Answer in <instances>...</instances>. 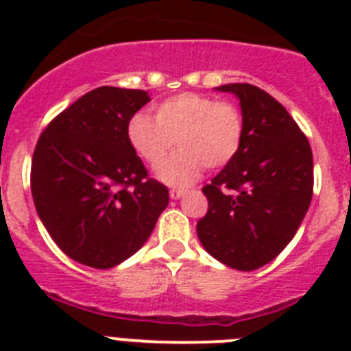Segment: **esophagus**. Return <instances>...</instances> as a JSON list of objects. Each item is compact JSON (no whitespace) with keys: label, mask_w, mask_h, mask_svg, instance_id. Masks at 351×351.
I'll use <instances>...</instances> for the list:
<instances>
[{"label":"esophagus","mask_w":351,"mask_h":351,"mask_svg":"<svg viewBox=\"0 0 351 351\" xmlns=\"http://www.w3.org/2000/svg\"><path fill=\"white\" fill-rule=\"evenodd\" d=\"M184 195H187V189H184V187H173L169 191V197L173 198V200H178V198H182Z\"/></svg>","instance_id":"esophagus-1"}]
</instances>
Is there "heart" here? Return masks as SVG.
<instances>
[{
	"mask_svg": "<svg viewBox=\"0 0 351 351\" xmlns=\"http://www.w3.org/2000/svg\"><path fill=\"white\" fill-rule=\"evenodd\" d=\"M244 120L234 106L198 93H182L156 107L154 118L145 112L127 121L132 151L151 167H158L175 142L180 145L158 169L169 186H189L204 167L220 169L239 153Z\"/></svg>",
	"mask_w": 351,
	"mask_h": 351,
	"instance_id": "1",
	"label": "heart"
}]
</instances>
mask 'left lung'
Here are the masks:
<instances>
[{
  "mask_svg": "<svg viewBox=\"0 0 351 351\" xmlns=\"http://www.w3.org/2000/svg\"><path fill=\"white\" fill-rule=\"evenodd\" d=\"M239 98L244 132L239 153L209 186L198 220L204 250L226 266L253 271L293 239L313 195V154L289 112L250 84L217 87Z\"/></svg>",
  "mask_w": 351,
  "mask_h": 351,
  "instance_id": "left-lung-1",
  "label": "left lung"
}]
</instances>
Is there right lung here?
Wrapping results in <instances>:
<instances>
[{"mask_svg": "<svg viewBox=\"0 0 351 351\" xmlns=\"http://www.w3.org/2000/svg\"><path fill=\"white\" fill-rule=\"evenodd\" d=\"M147 101L145 90L98 87L38 140L30 169L36 211L80 264L107 269L134 255L169 204L167 187L147 178L127 140V121Z\"/></svg>", "mask_w": 351, "mask_h": 351, "instance_id": "add662e5", "label": "right lung"}]
</instances>
